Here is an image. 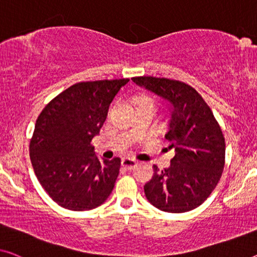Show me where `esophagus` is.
Masks as SVG:
<instances>
[{
  "mask_svg": "<svg viewBox=\"0 0 257 257\" xmlns=\"http://www.w3.org/2000/svg\"><path fill=\"white\" fill-rule=\"evenodd\" d=\"M121 165H122V167L124 168V170L132 171V170H134V168L137 166V163L134 159L123 158V159H122V162H121Z\"/></svg>",
  "mask_w": 257,
  "mask_h": 257,
  "instance_id": "esophagus-1",
  "label": "esophagus"
}]
</instances>
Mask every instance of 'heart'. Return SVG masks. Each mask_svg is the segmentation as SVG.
I'll return each instance as SVG.
<instances>
[{
    "instance_id": "1",
    "label": "heart",
    "mask_w": 257,
    "mask_h": 257,
    "mask_svg": "<svg viewBox=\"0 0 257 257\" xmlns=\"http://www.w3.org/2000/svg\"><path fill=\"white\" fill-rule=\"evenodd\" d=\"M140 106H153L155 107V101H153L152 98L148 97V95H144V97L141 98Z\"/></svg>"
}]
</instances>
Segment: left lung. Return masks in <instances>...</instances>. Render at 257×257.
<instances>
[{
	"instance_id": "1",
	"label": "left lung",
	"mask_w": 257,
	"mask_h": 257,
	"mask_svg": "<svg viewBox=\"0 0 257 257\" xmlns=\"http://www.w3.org/2000/svg\"><path fill=\"white\" fill-rule=\"evenodd\" d=\"M133 80L171 105L165 139L175 156L170 167L163 171L153 165V177L144 186L145 196L162 211H190L209 197L223 173L225 139L221 129L204 99L188 84L152 76Z\"/></svg>"
}]
</instances>
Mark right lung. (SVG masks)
I'll list each match as a JSON object with an SVG mask.
<instances>
[{"label": "right lung", "instance_id": "right-lung-1", "mask_svg": "<svg viewBox=\"0 0 257 257\" xmlns=\"http://www.w3.org/2000/svg\"><path fill=\"white\" fill-rule=\"evenodd\" d=\"M128 78L76 83L46 105L30 142V158L40 185L64 209L85 211L101 205L114 188L121 159L94 155L110 102Z\"/></svg>", "mask_w": 257, "mask_h": 257}]
</instances>
